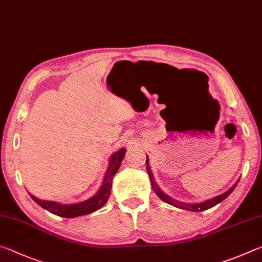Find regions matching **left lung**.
<instances>
[{"label": "left lung", "mask_w": 262, "mask_h": 262, "mask_svg": "<svg viewBox=\"0 0 262 262\" xmlns=\"http://www.w3.org/2000/svg\"><path fill=\"white\" fill-rule=\"evenodd\" d=\"M146 170H147V172H148V176H149V180H150V184H152L153 190H154V192H155V193H157V195L159 196L160 199L163 200L164 203H167L169 205L175 206V207H177V208L185 209V210H191V212H203V210H206V209H209V208L214 207L215 205L220 204V203H221V201H223L224 199H226L227 196L230 194L233 190H235V187L238 184V182L235 183V185H233L230 190H228L227 192H224V193L220 194L217 196H214V198H212V199L206 200V201H204V203H200V204H186V203H182V201H178L176 199L171 198L170 195H168V194L164 193V192L161 191V189H160L157 183H155L153 173H152V171H150L148 158H146Z\"/></svg>", "instance_id": "left-lung-1"}]
</instances>
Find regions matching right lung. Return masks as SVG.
<instances>
[{"instance_id": "add662e5", "label": "right lung", "mask_w": 262, "mask_h": 262, "mask_svg": "<svg viewBox=\"0 0 262 262\" xmlns=\"http://www.w3.org/2000/svg\"><path fill=\"white\" fill-rule=\"evenodd\" d=\"M125 152H126L125 149L121 148L118 152L114 153L112 157H110L109 166L107 169V172H105L104 175L102 185H101L98 193L92 196V198L87 199L86 201H82V203H79V204H73V205H62V204L55 203V201L41 200L39 198H36V196L30 194L31 198L46 210H48V212H50L52 214H55L61 217L71 219V217H77V216H81V215L93 213L95 210L100 209L108 201L110 192H112L113 178L115 176V173L117 172L118 168L121 167V163L123 161L124 155H125Z\"/></svg>"}]
</instances>
